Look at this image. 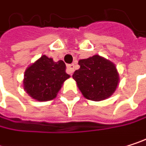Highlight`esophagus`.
<instances>
[{
    "instance_id": "1",
    "label": "esophagus",
    "mask_w": 146,
    "mask_h": 146,
    "mask_svg": "<svg viewBox=\"0 0 146 146\" xmlns=\"http://www.w3.org/2000/svg\"><path fill=\"white\" fill-rule=\"evenodd\" d=\"M67 68H68V73H70V74H72V73H73V71H74V64H70V65H68Z\"/></svg>"
}]
</instances>
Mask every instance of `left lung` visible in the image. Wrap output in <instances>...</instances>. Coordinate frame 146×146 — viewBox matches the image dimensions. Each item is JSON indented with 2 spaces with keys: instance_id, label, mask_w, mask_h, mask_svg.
<instances>
[{
  "instance_id": "obj_1",
  "label": "left lung",
  "mask_w": 146,
  "mask_h": 146,
  "mask_svg": "<svg viewBox=\"0 0 146 146\" xmlns=\"http://www.w3.org/2000/svg\"><path fill=\"white\" fill-rule=\"evenodd\" d=\"M78 65L80 68L74 72L73 78L86 99L100 102L115 92L119 82V74L111 61L95 55L79 60Z\"/></svg>"
}]
</instances>
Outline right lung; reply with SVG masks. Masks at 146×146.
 <instances>
[{"label": "right lung", "instance_id": "obj_1", "mask_svg": "<svg viewBox=\"0 0 146 146\" xmlns=\"http://www.w3.org/2000/svg\"><path fill=\"white\" fill-rule=\"evenodd\" d=\"M65 70L63 61L54 62L43 55L26 69L23 89L35 100L51 101L56 98L64 81L70 77Z\"/></svg>", "mask_w": 146, "mask_h": 146}]
</instances>
